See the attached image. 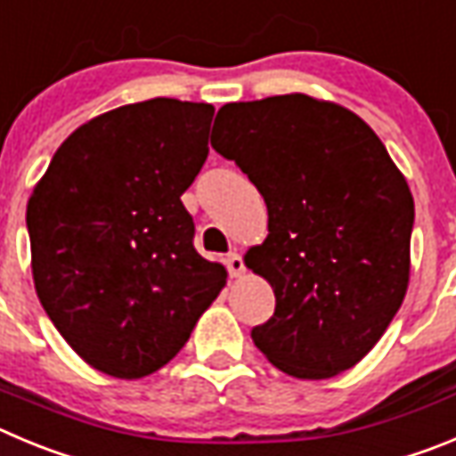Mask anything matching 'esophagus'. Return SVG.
Here are the masks:
<instances>
[{
  "label": "esophagus",
  "mask_w": 456,
  "mask_h": 456,
  "mask_svg": "<svg viewBox=\"0 0 456 456\" xmlns=\"http://www.w3.org/2000/svg\"><path fill=\"white\" fill-rule=\"evenodd\" d=\"M227 272H229V276H240L242 272H245V263H242V256L240 254H236V252H232L227 256Z\"/></svg>",
  "instance_id": "esophagus-1"
}]
</instances>
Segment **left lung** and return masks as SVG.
<instances>
[{"label":"left lung","instance_id":"8db88e82","mask_svg":"<svg viewBox=\"0 0 456 456\" xmlns=\"http://www.w3.org/2000/svg\"><path fill=\"white\" fill-rule=\"evenodd\" d=\"M211 146L267 204V238L245 256L270 281L258 351L288 376L333 378L376 346L410 281L414 198L376 132L305 94L218 110Z\"/></svg>","mask_w":456,"mask_h":456}]
</instances>
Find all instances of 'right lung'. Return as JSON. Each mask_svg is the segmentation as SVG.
Wrapping results in <instances>:
<instances>
[{
    "label": "right lung",
    "mask_w": 456,
    "mask_h": 456,
    "mask_svg": "<svg viewBox=\"0 0 456 456\" xmlns=\"http://www.w3.org/2000/svg\"><path fill=\"white\" fill-rule=\"evenodd\" d=\"M214 105L151 99L71 132L27 207L36 292L71 348L114 378L180 353L227 272L193 248L182 204Z\"/></svg>",
    "instance_id": "obj_1"
}]
</instances>
